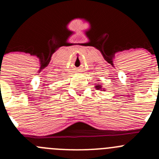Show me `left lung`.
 Segmentation results:
<instances>
[{
  "label": "left lung",
  "instance_id": "obj_1",
  "mask_svg": "<svg viewBox=\"0 0 159 159\" xmlns=\"http://www.w3.org/2000/svg\"><path fill=\"white\" fill-rule=\"evenodd\" d=\"M96 89H102V85H101V84H97ZM104 91H105V90H104Z\"/></svg>",
  "mask_w": 159,
  "mask_h": 159
}]
</instances>
